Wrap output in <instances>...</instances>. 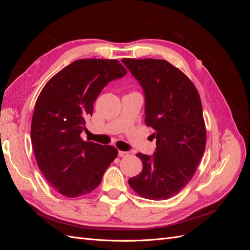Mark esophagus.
I'll return each mask as SVG.
<instances>
[{"instance_id": "1", "label": "esophagus", "mask_w": 250, "mask_h": 250, "mask_svg": "<svg viewBox=\"0 0 250 250\" xmlns=\"http://www.w3.org/2000/svg\"><path fill=\"white\" fill-rule=\"evenodd\" d=\"M129 155V152H127V151H119V156L120 157H126Z\"/></svg>"}]
</instances>
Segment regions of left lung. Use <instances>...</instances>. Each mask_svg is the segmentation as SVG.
Returning <instances> with one entry per match:
<instances>
[{"label": "left lung", "instance_id": "8db88e82", "mask_svg": "<svg viewBox=\"0 0 250 250\" xmlns=\"http://www.w3.org/2000/svg\"><path fill=\"white\" fill-rule=\"evenodd\" d=\"M122 62L144 90L145 123L156 139L153 156L137 154L143 170L128 184L144 198H171L192 179L206 149L199 94L183 72L164 59L124 58Z\"/></svg>", "mask_w": 250, "mask_h": 250}]
</instances>
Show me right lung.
<instances>
[{"label":"right lung","mask_w":250,"mask_h":250,"mask_svg":"<svg viewBox=\"0 0 250 250\" xmlns=\"http://www.w3.org/2000/svg\"><path fill=\"white\" fill-rule=\"evenodd\" d=\"M126 74L116 59L75 60L37 98L31 122L36 163L50 186L65 197L94 191L118 155L113 146L83 141L80 134L101 90Z\"/></svg>","instance_id":"add662e5"}]
</instances>
